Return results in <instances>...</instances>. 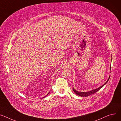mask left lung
Masks as SVG:
<instances>
[{"label":"left lung","instance_id":"obj_1","mask_svg":"<svg viewBox=\"0 0 121 121\" xmlns=\"http://www.w3.org/2000/svg\"><path fill=\"white\" fill-rule=\"evenodd\" d=\"M109 78H110V77H109ZM109 79V78L108 79V80L107 81V82H106L103 85V86H101V87H99V88H97V89H94V90H91V91H90L86 92H79V91H76V90H75L74 88H73V91H74V92H75V93L77 95H78L82 96V97H87V96H90V95H92V94H93L95 93L96 92H97V91H98L101 88H102L106 83L108 82V81Z\"/></svg>","mask_w":121,"mask_h":121}]
</instances>
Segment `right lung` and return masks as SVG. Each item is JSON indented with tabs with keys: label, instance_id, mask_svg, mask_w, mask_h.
<instances>
[{
	"label": "right lung",
	"instance_id": "1",
	"mask_svg": "<svg viewBox=\"0 0 121 121\" xmlns=\"http://www.w3.org/2000/svg\"><path fill=\"white\" fill-rule=\"evenodd\" d=\"M48 94H47V95H48ZM46 97V96H45V97H43V98H44V97Z\"/></svg>",
	"mask_w": 121,
	"mask_h": 121
}]
</instances>
